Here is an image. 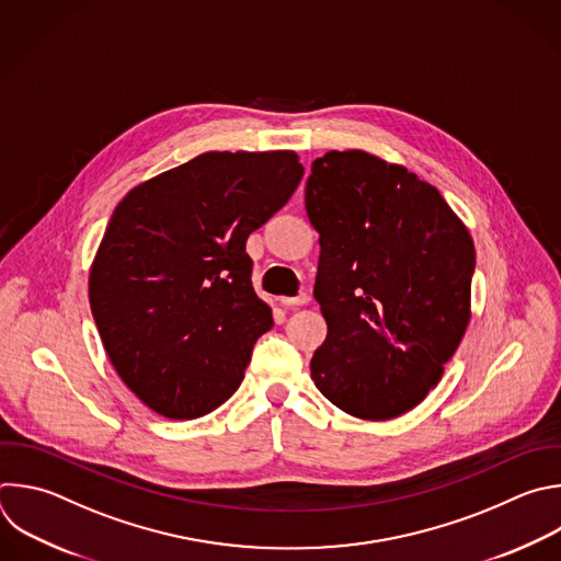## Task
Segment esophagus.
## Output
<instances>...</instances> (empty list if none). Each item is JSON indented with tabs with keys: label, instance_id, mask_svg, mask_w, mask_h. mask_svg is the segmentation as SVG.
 Returning <instances> with one entry per match:
<instances>
[{
	"label": "esophagus",
	"instance_id": "1",
	"mask_svg": "<svg viewBox=\"0 0 561 561\" xmlns=\"http://www.w3.org/2000/svg\"><path fill=\"white\" fill-rule=\"evenodd\" d=\"M279 301H282V306H288V308H293V306H306V304L310 301V295H308V293H299L297 297H282Z\"/></svg>",
	"mask_w": 561,
	"mask_h": 561
}]
</instances>
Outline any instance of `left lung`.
Listing matches in <instances>:
<instances>
[{
  "mask_svg": "<svg viewBox=\"0 0 561 561\" xmlns=\"http://www.w3.org/2000/svg\"><path fill=\"white\" fill-rule=\"evenodd\" d=\"M306 214L328 323L310 377L350 416L397 419L436 388L462 341L473 240L436 186L360 149L312 162Z\"/></svg>",
  "mask_w": 561,
  "mask_h": 561,
  "instance_id": "obj_1",
  "label": "left lung"
}]
</instances>
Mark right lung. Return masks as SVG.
<instances>
[{
	"mask_svg": "<svg viewBox=\"0 0 561 561\" xmlns=\"http://www.w3.org/2000/svg\"><path fill=\"white\" fill-rule=\"evenodd\" d=\"M304 175L295 151H207L114 209L90 268V308L123 383L156 414L205 416L233 397L271 308L249 236Z\"/></svg>",
	"mask_w": 561,
	"mask_h": 561,
	"instance_id": "obj_1",
	"label": "right lung"
}]
</instances>
